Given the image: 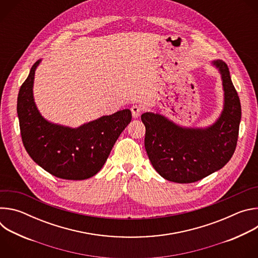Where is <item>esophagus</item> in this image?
<instances>
[{
  "instance_id": "esophagus-1",
  "label": "esophagus",
  "mask_w": 258,
  "mask_h": 258,
  "mask_svg": "<svg viewBox=\"0 0 258 258\" xmlns=\"http://www.w3.org/2000/svg\"><path fill=\"white\" fill-rule=\"evenodd\" d=\"M131 111H132L133 117H134V118H137V117H139V116L141 115V112H142V107H141L140 105L135 104V105H133V106L131 107Z\"/></svg>"
}]
</instances>
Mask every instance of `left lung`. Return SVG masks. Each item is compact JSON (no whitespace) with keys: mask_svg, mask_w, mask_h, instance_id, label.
I'll use <instances>...</instances> for the list:
<instances>
[{"mask_svg":"<svg viewBox=\"0 0 258 258\" xmlns=\"http://www.w3.org/2000/svg\"><path fill=\"white\" fill-rule=\"evenodd\" d=\"M224 89V108L206 127H183L159 113L145 112V149L155 170L165 179L189 183L223 168L232 158L238 141L241 104L228 65L213 60Z\"/></svg>","mask_w":258,"mask_h":258,"instance_id":"8db88e82","label":"left lung"}]
</instances>
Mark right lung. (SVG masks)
Here are the masks:
<instances>
[{
  "instance_id": "obj_1",
  "label": "right lung",
  "mask_w": 258,
  "mask_h": 258,
  "mask_svg": "<svg viewBox=\"0 0 258 258\" xmlns=\"http://www.w3.org/2000/svg\"><path fill=\"white\" fill-rule=\"evenodd\" d=\"M36 61L22 84L17 114L24 148L31 159L49 173L64 179L81 180L95 175L106 162L113 146L132 120L130 109L72 128L44 118L35 105L33 82Z\"/></svg>"
}]
</instances>
